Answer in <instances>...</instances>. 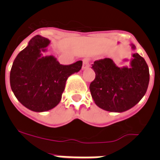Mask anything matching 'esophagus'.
I'll use <instances>...</instances> for the list:
<instances>
[{
  "label": "esophagus",
  "instance_id": "1",
  "mask_svg": "<svg viewBox=\"0 0 160 160\" xmlns=\"http://www.w3.org/2000/svg\"><path fill=\"white\" fill-rule=\"evenodd\" d=\"M90 66V59L86 58L83 59V66L82 69H87Z\"/></svg>",
  "mask_w": 160,
  "mask_h": 160
}]
</instances>
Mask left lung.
Instances as JSON below:
<instances>
[{
    "mask_svg": "<svg viewBox=\"0 0 160 160\" xmlns=\"http://www.w3.org/2000/svg\"><path fill=\"white\" fill-rule=\"evenodd\" d=\"M133 58L130 68L118 67L111 58L99 59L92 64L95 78L90 90L98 107L111 112H123L136 105L146 94L149 68L138 53H134Z\"/></svg>",
    "mask_w": 160,
    "mask_h": 160,
    "instance_id": "obj_1",
    "label": "left lung"
}]
</instances>
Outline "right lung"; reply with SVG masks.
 Segmentation results:
<instances>
[{"instance_id": "obj_1", "label": "right lung", "mask_w": 160, "mask_h": 160, "mask_svg": "<svg viewBox=\"0 0 160 160\" xmlns=\"http://www.w3.org/2000/svg\"><path fill=\"white\" fill-rule=\"evenodd\" d=\"M49 41L37 35L20 52L12 63L10 86L14 95L26 108L49 111L60 102L68 77L78 72L82 62L62 65L53 56L42 57Z\"/></svg>"}]
</instances>
